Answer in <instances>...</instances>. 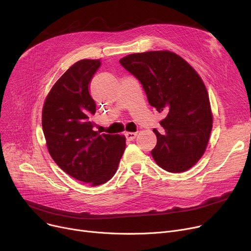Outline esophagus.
<instances>
[{"label": "esophagus", "mask_w": 251, "mask_h": 251, "mask_svg": "<svg viewBox=\"0 0 251 251\" xmlns=\"http://www.w3.org/2000/svg\"><path fill=\"white\" fill-rule=\"evenodd\" d=\"M136 133H134V132H126L125 133V136H126V138L128 139V140H133V139H135V137H136Z\"/></svg>", "instance_id": "34e87169"}]
</instances>
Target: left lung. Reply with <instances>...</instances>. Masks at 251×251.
<instances>
[{
	"label": "left lung",
	"mask_w": 251,
	"mask_h": 251,
	"mask_svg": "<svg viewBox=\"0 0 251 251\" xmlns=\"http://www.w3.org/2000/svg\"><path fill=\"white\" fill-rule=\"evenodd\" d=\"M146 91L151 107L166 115L156 129L153 160L171 173L193 167L205 151L213 114L206 87L191 66L170 50L131 54L120 60Z\"/></svg>",
	"instance_id": "left-lung-1"
}]
</instances>
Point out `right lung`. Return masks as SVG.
Segmentation results:
<instances>
[{
	"instance_id": "add662e5",
	"label": "right lung",
	"mask_w": 251,
	"mask_h": 251,
	"mask_svg": "<svg viewBox=\"0 0 251 251\" xmlns=\"http://www.w3.org/2000/svg\"><path fill=\"white\" fill-rule=\"evenodd\" d=\"M100 60H80L50 90L42 124L49 152L71 177L90 186L109 181L116 173L126 147L124 135L100 134L90 121L97 105L89 83Z\"/></svg>"
}]
</instances>
